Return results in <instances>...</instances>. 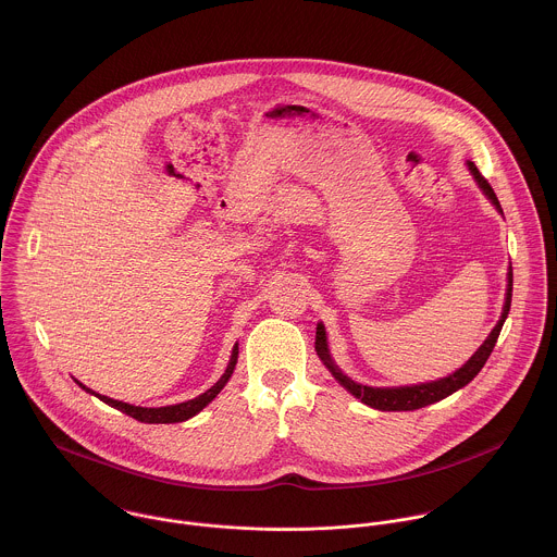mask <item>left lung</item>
I'll return each mask as SVG.
<instances>
[{"label":"left lung","mask_w":557,"mask_h":557,"mask_svg":"<svg viewBox=\"0 0 557 557\" xmlns=\"http://www.w3.org/2000/svg\"><path fill=\"white\" fill-rule=\"evenodd\" d=\"M469 170H471L472 177L476 180L479 188L483 190V195L496 206V210L503 214V208L498 203V197L494 193V188L490 186V182L479 173V170L474 168V163L469 161L467 163ZM511 297H513V267H509V273H507V299H505V307H503V315L498 320V324L494 326V331L490 333V337L483 342V345L472 354L467 364H462L456 373L443 377V380H436V382H429V384L418 385H400V387H371V385L356 384L354 380H349L347 375H343L342 369L333 362L331 358V351H329V343H326V331L322 326V322L318 324L315 329V351L320 356V360L324 362V367L333 373V377L339 382V384L356 398H360L364 405L373 407V409H380V411H413V409H422L426 405L432 403H438L443 400L445 396L454 394L456 389L465 387L474 380V375L483 369V364L487 362L494 345L498 342V335L503 331V324L509 315V309H511Z\"/></svg>","instance_id":"obj_1"}]
</instances>
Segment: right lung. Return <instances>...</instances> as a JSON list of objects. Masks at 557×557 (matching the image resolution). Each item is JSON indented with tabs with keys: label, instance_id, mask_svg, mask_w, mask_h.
<instances>
[{
	"label": "right lung",
	"instance_id": "obj_1",
	"mask_svg": "<svg viewBox=\"0 0 557 557\" xmlns=\"http://www.w3.org/2000/svg\"><path fill=\"white\" fill-rule=\"evenodd\" d=\"M237 356H239V347H237V343H235L226 371L222 373V377H220L210 389H206V392L199 394L197 398H190V400L180 403V405H170V407H135V405H128V403H123V400H114V398L101 396V394L92 392L90 387L81 384L78 380H76V384L81 385L83 389H86L88 394H95V396H97L99 400H103L106 405H110V407H114V409L127 413L131 418H135L137 422H144V424H175V422H184V420L197 416L203 407H208V405L214 400L215 396H218V392L231 380L233 369H235V364H237Z\"/></svg>",
	"mask_w": 557,
	"mask_h": 557
}]
</instances>
